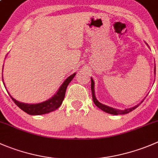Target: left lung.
Listing matches in <instances>:
<instances>
[{
    "mask_svg": "<svg viewBox=\"0 0 158 158\" xmlns=\"http://www.w3.org/2000/svg\"><path fill=\"white\" fill-rule=\"evenodd\" d=\"M147 45H148V44H147ZM155 73H156V68H154V74H155ZM94 87H95L94 81H93V79L91 78V90H92V96H93V102H94L95 105H96V106L98 107V108H99V109H100V110H102V111L106 112V113H110V114H113V115L126 114V113H130V112L133 111V110H135V109L137 108V106H139L140 105V103H141V102L143 101V100H142L141 102H140V103L137 104V105H136L135 106L131 107V108L125 109V110H117V109L112 108V107L108 106H106V105H104V104L100 103V102H99V101L97 100V99H96V96H95Z\"/></svg>",
    "mask_w": 158,
    "mask_h": 158,
    "instance_id": "8db88e82",
    "label": "left lung"
}]
</instances>
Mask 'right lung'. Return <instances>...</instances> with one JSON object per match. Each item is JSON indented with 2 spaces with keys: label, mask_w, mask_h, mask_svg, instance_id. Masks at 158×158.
<instances>
[{
  "label": "right lung",
  "mask_w": 158,
  "mask_h": 158,
  "mask_svg": "<svg viewBox=\"0 0 158 158\" xmlns=\"http://www.w3.org/2000/svg\"><path fill=\"white\" fill-rule=\"evenodd\" d=\"M76 74V73H74V74L69 76V77L64 81L63 83L61 85V86L59 87L58 91L56 92V93L52 96V97H51L50 99H47V100L44 101V102H39V103L28 104V103L21 102H19V101L16 100L15 99H14V98L10 96V94L8 93V92H7V93H8L9 96H10L12 100L15 102V103L16 104V105L21 109V110H22L23 111L27 113V114H30V115L45 114V113H50V112L54 111V110H56V109H58L61 105H62V101H63L64 98H65V91H66L67 86H68V85L69 84V82L73 80V78L75 77ZM4 87H5V85H4Z\"/></svg>",
  "instance_id": "obj_1"
}]
</instances>
